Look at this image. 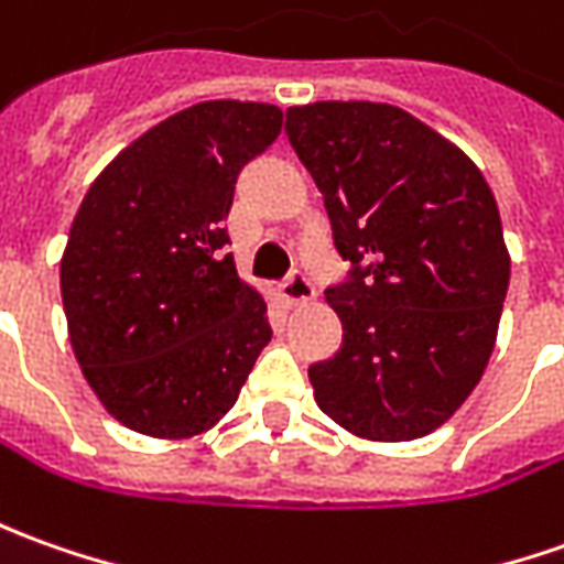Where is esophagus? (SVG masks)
Instances as JSON below:
<instances>
[{"instance_id": "obj_1", "label": "esophagus", "mask_w": 564, "mask_h": 564, "mask_svg": "<svg viewBox=\"0 0 564 564\" xmlns=\"http://www.w3.org/2000/svg\"><path fill=\"white\" fill-rule=\"evenodd\" d=\"M317 296L314 283L302 274V271H293L286 281L281 283V299L286 305H302V302H312Z\"/></svg>"}]
</instances>
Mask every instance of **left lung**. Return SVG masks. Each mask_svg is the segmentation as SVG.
Segmentation results:
<instances>
[{"label": "left lung", "instance_id": "obj_1", "mask_svg": "<svg viewBox=\"0 0 564 564\" xmlns=\"http://www.w3.org/2000/svg\"><path fill=\"white\" fill-rule=\"evenodd\" d=\"M286 135L351 262L327 290L343 346L308 367L314 401L367 442L423 438L473 394L497 343L509 250L491 187L401 107H290Z\"/></svg>", "mask_w": 564, "mask_h": 564}]
</instances>
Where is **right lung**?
Instances as JSON below:
<instances>
[{
    "mask_svg": "<svg viewBox=\"0 0 564 564\" xmlns=\"http://www.w3.org/2000/svg\"><path fill=\"white\" fill-rule=\"evenodd\" d=\"M283 110L203 101L135 138L91 182L61 256L67 333L91 392L122 426L191 438L231 411L271 339L237 278L225 218Z\"/></svg>",
    "mask_w": 564,
    "mask_h": 564,
    "instance_id": "right-lung-1",
    "label": "right lung"
}]
</instances>
